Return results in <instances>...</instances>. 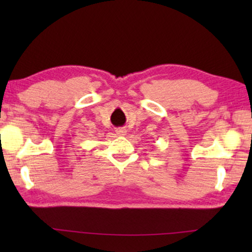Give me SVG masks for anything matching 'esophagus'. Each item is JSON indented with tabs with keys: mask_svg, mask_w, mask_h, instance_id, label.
<instances>
[{
	"mask_svg": "<svg viewBox=\"0 0 252 252\" xmlns=\"http://www.w3.org/2000/svg\"><path fill=\"white\" fill-rule=\"evenodd\" d=\"M116 133L118 134V135H122V136H124V135H126L127 130H126L125 128H117V129H116Z\"/></svg>",
	"mask_w": 252,
	"mask_h": 252,
	"instance_id": "obj_1",
	"label": "esophagus"
}]
</instances>
